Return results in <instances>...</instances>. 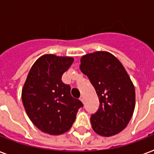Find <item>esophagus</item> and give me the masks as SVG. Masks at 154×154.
<instances>
[{
	"label": "esophagus",
	"mask_w": 154,
	"mask_h": 154,
	"mask_svg": "<svg viewBox=\"0 0 154 154\" xmlns=\"http://www.w3.org/2000/svg\"><path fill=\"white\" fill-rule=\"evenodd\" d=\"M80 101H82V102H84V97L82 96V95L80 97Z\"/></svg>",
	"instance_id": "obj_1"
}]
</instances>
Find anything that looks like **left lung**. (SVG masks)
<instances>
[{"instance_id":"obj_1","label":"left lung","mask_w":154,"mask_h":154,"mask_svg":"<svg viewBox=\"0 0 154 154\" xmlns=\"http://www.w3.org/2000/svg\"><path fill=\"white\" fill-rule=\"evenodd\" d=\"M80 69L96 90L100 107L91 115L92 128L104 137L117 134L127 126L135 108V89L116 57L99 51L83 56Z\"/></svg>"}]
</instances>
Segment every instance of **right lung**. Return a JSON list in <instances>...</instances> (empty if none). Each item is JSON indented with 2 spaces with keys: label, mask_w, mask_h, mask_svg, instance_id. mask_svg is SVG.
I'll use <instances>...</instances> for the list:
<instances>
[{
  "label": "right lung",
  "mask_w": 154,
  "mask_h": 154,
  "mask_svg": "<svg viewBox=\"0 0 154 154\" xmlns=\"http://www.w3.org/2000/svg\"><path fill=\"white\" fill-rule=\"evenodd\" d=\"M73 62L69 57L46 54L30 69L22 89L23 105L31 122L44 133L60 135L72 127L83 104L73 98L61 77Z\"/></svg>",
  "instance_id": "add662e5"
}]
</instances>
